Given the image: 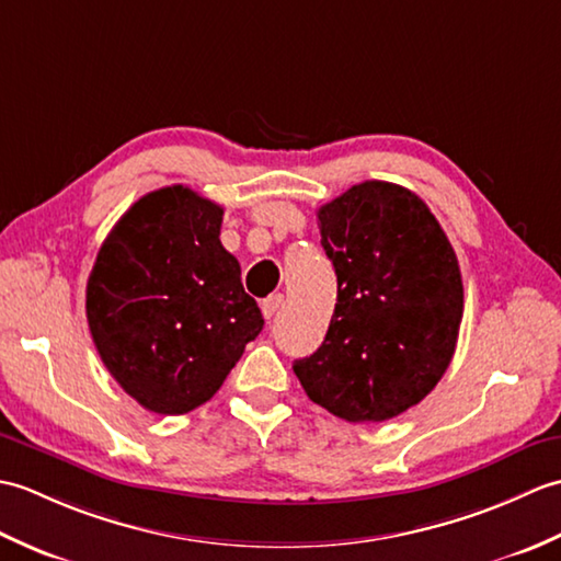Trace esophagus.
<instances>
[{"label": "esophagus", "instance_id": "34e87169", "mask_svg": "<svg viewBox=\"0 0 561 561\" xmlns=\"http://www.w3.org/2000/svg\"><path fill=\"white\" fill-rule=\"evenodd\" d=\"M282 306H284V296L282 294H274V296H270V299L262 301V316H265L267 320H272L274 313H277Z\"/></svg>", "mask_w": 561, "mask_h": 561}]
</instances>
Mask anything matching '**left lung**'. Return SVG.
Segmentation results:
<instances>
[{
  "instance_id": "obj_1",
  "label": "left lung",
  "mask_w": 561,
  "mask_h": 561,
  "mask_svg": "<svg viewBox=\"0 0 561 561\" xmlns=\"http://www.w3.org/2000/svg\"><path fill=\"white\" fill-rule=\"evenodd\" d=\"M318 221L337 304L323 344L294 374L340 420H392L436 388L456 352L458 257L424 202L396 183L352 185Z\"/></svg>"
}]
</instances>
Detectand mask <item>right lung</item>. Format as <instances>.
Wrapping results in <instances>:
<instances>
[{
	"mask_svg": "<svg viewBox=\"0 0 561 561\" xmlns=\"http://www.w3.org/2000/svg\"><path fill=\"white\" fill-rule=\"evenodd\" d=\"M221 217L217 202L185 185L153 190L113 226L89 274L93 344L149 412L205 404L265 325L219 241Z\"/></svg>",
	"mask_w": 561,
	"mask_h": 561,
	"instance_id": "add662e5",
	"label": "right lung"
}]
</instances>
